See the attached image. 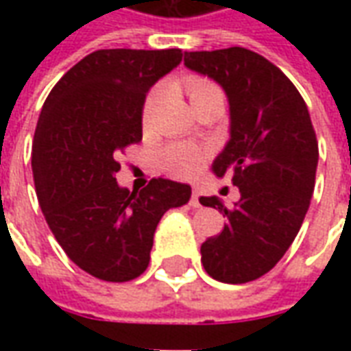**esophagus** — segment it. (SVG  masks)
Here are the masks:
<instances>
[{
    "label": "esophagus",
    "mask_w": 351,
    "mask_h": 351,
    "mask_svg": "<svg viewBox=\"0 0 351 351\" xmlns=\"http://www.w3.org/2000/svg\"><path fill=\"white\" fill-rule=\"evenodd\" d=\"M190 205L193 206V208H201V197H199V191L193 190L191 191V199H190Z\"/></svg>",
    "instance_id": "obj_1"
}]
</instances>
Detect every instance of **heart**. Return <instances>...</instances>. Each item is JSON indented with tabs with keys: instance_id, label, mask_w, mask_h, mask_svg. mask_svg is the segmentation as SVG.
I'll use <instances>...</instances> for the list:
<instances>
[{
	"instance_id": "heart-1",
	"label": "heart",
	"mask_w": 351,
	"mask_h": 351,
	"mask_svg": "<svg viewBox=\"0 0 351 351\" xmlns=\"http://www.w3.org/2000/svg\"><path fill=\"white\" fill-rule=\"evenodd\" d=\"M182 86L186 93L190 95L193 108L201 107L205 103H213V101L226 103V92L221 90L220 84H216L214 80L206 79V77L190 75L182 80ZM163 93H165L163 88L156 86L146 95L143 110H141V122H143L145 130L152 128L158 107L163 99ZM158 160H160V167L165 175L173 176V178H191L205 167L208 152L203 146L191 145V143H171L161 150Z\"/></svg>"
}]
</instances>
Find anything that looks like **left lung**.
Wrapping results in <instances>:
<instances>
[{
    "label": "left lung",
    "mask_w": 351,
    "mask_h": 351,
    "mask_svg": "<svg viewBox=\"0 0 351 351\" xmlns=\"http://www.w3.org/2000/svg\"><path fill=\"white\" fill-rule=\"evenodd\" d=\"M184 64L228 93L231 138L213 171L241 191L233 208L201 197L228 218L201 244V263L214 280L246 284L271 271L301 229L316 184V131L293 82L258 52H186Z\"/></svg>",
    "instance_id": "8db88e82"
}]
</instances>
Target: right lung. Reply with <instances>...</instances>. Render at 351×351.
Segmentation results:
<instances>
[{"instance_id": "obj_1", "label": "right lung", "mask_w": 351, "mask_h": 351, "mask_svg": "<svg viewBox=\"0 0 351 351\" xmlns=\"http://www.w3.org/2000/svg\"><path fill=\"white\" fill-rule=\"evenodd\" d=\"M182 50H95L73 65L43 105L32 152L39 205L67 258L105 282H130L150 263L154 231L190 201L188 184L152 178L120 188L116 156L143 138L141 110Z\"/></svg>"}]
</instances>
